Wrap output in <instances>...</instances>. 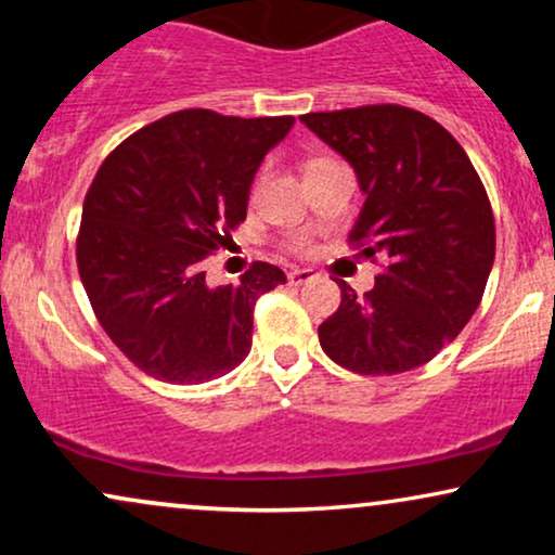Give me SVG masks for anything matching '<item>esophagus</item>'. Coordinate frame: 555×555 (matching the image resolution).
<instances>
[{
	"label": "esophagus",
	"instance_id": "obj_1",
	"mask_svg": "<svg viewBox=\"0 0 555 555\" xmlns=\"http://www.w3.org/2000/svg\"><path fill=\"white\" fill-rule=\"evenodd\" d=\"M315 276H318V273H315L313 269H292L289 273H286V279H289V284H295V286L313 282Z\"/></svg>",
	"mask_w": 555,
	"mask_h": 555
}]
</instances>
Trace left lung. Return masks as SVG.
I'll use <instances>...</instances> for the list:
<instances>
[{"label":"left lung","mask_w":555,"mask_h":555,"mask_svg":"<svg viewBox=\"0 0 555 555\" xmlns=\"http://www.w3.org/2000/svg\"><path fill=\"white\" fill-rule=\"evenodd\" d=\"M299 122L354 169L365 203L349 240L388 263L362 297L339 282V310L318 326L323 352L362 375L425 365L467 326L493 269V211L473 162L446 127L406 106Z\"/></svg>","instance_id":"obj_1"}]
</instances>
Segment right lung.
I'll return each mask as SVG.
<instances>
[{
	"label": "right lung",
	"instance_id": "right-lung-1",
	"mask_svg": "<svg viewBox=\"0 0 555 555\" xmlns=\"http://www.w3.org/2000/svg\"><path fill=\"white\" fill-rule=\"evenodd\" d=\"M295 117L175 112L106 156L82 203L78 271L109 339L143 373L206 384L247 358L258 297L284 284L256 263L208 286L203 258L247 216L250 184Z\"/></svg>",
	"mask_w": 555,
	"mask_h": 555
}]
</instances>
